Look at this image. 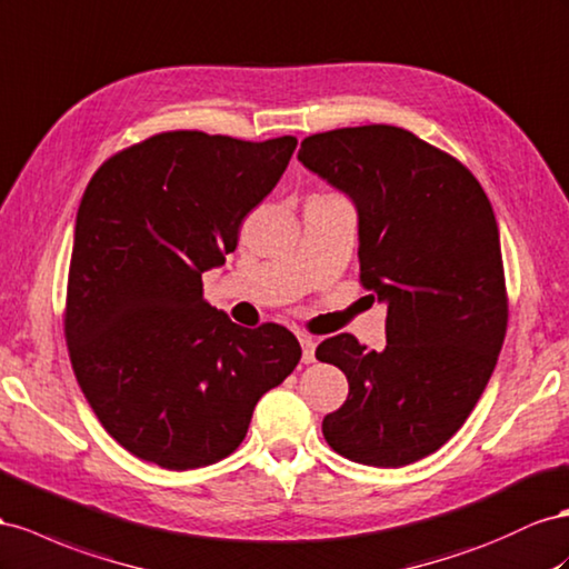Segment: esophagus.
Returning a JSON list of instances; mask_svg holds the SVG:
<instances>
[{
  "label": "esophagus",
  "instance_id": "34e87169",
  "mask_svg": "<svg viewBox=\"0 0 569 569\" xmlns=\"http://www.w3.org/2000/svg\"><path fill=\"white\" fill-rule=\"evenodd\" d=\"M299 342H301V359L303 363H313L316 361V340L311 335H299Z\"/></svg>",
  "mask_w": 569,
  "mask_h": 569
}]
</instances>
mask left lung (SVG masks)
Masks as SVG:
<instances>
[{
	"mask_svg": "<svg viewBox=\"0 0 569 569\" xmlns=\"http://www.w3.org/2000/svg\"><path fill=\"white\" fill-rule=\"evenodd\" d=\"M299 160L359 212L361 284L388 303L386 349L328 337L347 402L322 419L330 448L368 467H405L448 442L479 402L508 330L500 234L467 167L407 129L313 133Z\"/></svg>",
	"mask_w": 569,
	"mask_h": 569,
	"instance_id": "obj_1",
	"label": "left lung"
}]
</instances>
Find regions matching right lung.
Listing matches in <instances>:
<instances>
[{
  "instance_id": "1",
  "label": "right lung",
  "mask_w": 569,
  "mask_h": 569,
  "mask_svg": "<svg viewBox=\"0 0 569 569\" xmlns=\"http://www.w3.org/2000/svg\"><path fill=\"white\" fill-rule=\"evenodd\" d=\"M295 148V136L164 131L88 181L67 284L69 359L104 431L146 462L183 471L232 455L258 399L301 359L287 328H241L203 299V272L237 249Z\"/></svg>"
}]
</instances>
